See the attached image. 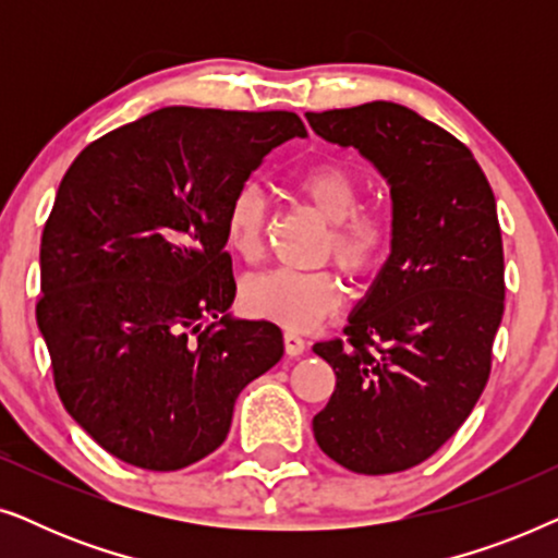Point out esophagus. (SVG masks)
Here are the masks:
<instances>
[{
    "label": "esophagus",
    "mask_w": 558,
    "mask_h": 558,
    "mask_svg": "<svg viewBox=\"0 0 558 558\" xmlns=\"http://www.w3.org/2000/svg\"><path fill=\"white\" fill-rule=\"evenodd\" d=\"M304 348H307V342H304L300 335H296V332H284V350H287V355H292V357L302 355Z\"/></svg>",
    "instance_id": "esophagus-1"
}]
</instances>
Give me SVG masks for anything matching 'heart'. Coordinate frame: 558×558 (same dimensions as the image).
I'll list each match as a JSON object with an SVG mask.
<instances>
[{
  "label": "heart",
  "mask_w": 558,
  "mask_h": 558,
  "mask_svg": "<svg viewBox=\"0 0 558 558\" xmlns=\"http://www.w3.org/2000/svg\"><path fill=\"white\" fill-rule=\"evenodd\" d=\"M294 187L330 228L325 243L342 269L363 277L376 269L391 241L386 213L361 208V185L355 174L338 162L304 167ZM266 195L254 182L235 190L226 210V243L246 262L262 254L266 235ZM241 302L248 315L269 319L284 330H310L340 307V284L330 271L271 269L243 281Z\"/></svg>",
  "instance_id": "b5f03b06"
}]
</instances>
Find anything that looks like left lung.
Masks as SVG:
<instances>
[{"instance_id": "1", "label": "left lung", "mask_w": 558, "mask_h": 558, "mask_svg": "<svg viewBox=\"0 0 558 558\" xmlns=\"http://www.w3.org/2000/svg\"><path fill=\"white\" fill-rule=\"evenodd\" d=\"M307 121L368 159L391 190V254L350 312V345L312 348L338 378L312 432L342 468L391 475L437 452L490 376L506 300L495 195L460 140L401 104Z\"/></svg>"}]
</instances>
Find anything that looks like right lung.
<instances>
[{
	"mask_svg": "<svg viewBox=\"0 0 558 558\" xmlns=\"http://www.w3.org/2000/svg\"><path fill=\"white\" fill-rule=\"evenodd\" d=\"M292 111L172 109L119 126L68 167L40 243L37 327L60 401L106 452L182 470L223 445L281 330L233 317L226 210Z\"/></svg>",
	"mask_w": 558,
	"mask_h": 558,
	"instance_id": "add662e5",
	"label": "right lung"
}]
</instances>
